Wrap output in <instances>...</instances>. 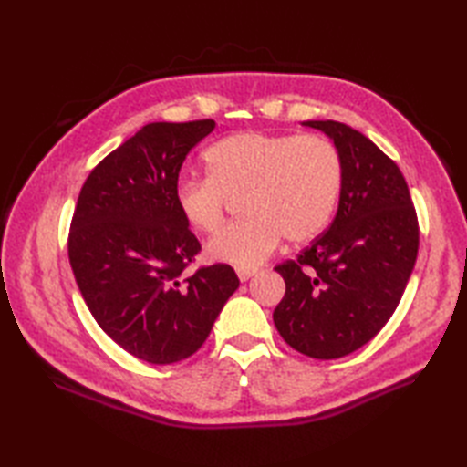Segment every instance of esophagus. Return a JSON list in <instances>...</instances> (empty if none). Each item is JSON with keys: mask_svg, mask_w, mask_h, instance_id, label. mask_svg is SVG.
I'll use <instances>...</instances> for the list:
<instances>
[{"mask_svg": "<svg viewBox=\"0 0 467 467\" xmlns=\"http://www.w3.org/2000/svg\"><path fill=\"white\" fill-rule=\"evenodd\" d=\"M256 273V269H251V266H239V269H236V275H239V279L244 283V281H249L251 276H254Z\"/></svg>", "mask_w": 467, "mask_h": 467, "instance_id": "obj_1", "label": "esophagus"}]
</instances>
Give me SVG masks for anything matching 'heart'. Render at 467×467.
Returning a JSON list of instances; mask_svg holds the SVG:
<instances>
[{
	"label": "heart",
	"mask_w": 467,
	"mask_h": 467,
	"mask_svg": "<svg viewBox=\"0 0 467 467\" xmlns=\"http://www.w3.org/2000/svg\"><path fill=\"white\" fill-rule=\"evenodd\" d=\"M206 174L181 178L174 204L196 233L223 224L226 196L241 194V221L224 226L206 244L208 259L253 266L285 236L315 239L331 223L343 186L337 148L321 136L236 132L204 152Z\"/></svg>",
	"instance_id": "heart-1"
}]
</instances>
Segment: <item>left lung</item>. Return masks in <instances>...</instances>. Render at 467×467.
I'll return each mask as SVG.
<instances>
[{
	"label": "left lung",
	"mask_w": 467,
	"mask_h": 467,
	"mask_svg": "<svg viewBox=\"0 0 467 467\" xmlns=\"http://www.w3.org/2000/svg\"><path fill=\"white\" fill-rule=\"evenodd\" d=\"M343 164L329 231L296 261L276 266L285 296L276 331L313 359H339L369 343L398 309L420 246V226L401 171L369 138L333 120H309Z\"/></svg>",
	"instance_id": "8db88e82"
}]
</instances>
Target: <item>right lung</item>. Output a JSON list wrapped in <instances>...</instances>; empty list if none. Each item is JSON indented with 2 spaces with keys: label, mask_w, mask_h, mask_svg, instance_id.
<instances>
[{
  "label": "right lung",
  "mask_w": 467,
  "mask_h": 467,
  "mask_svg": "<svg viewBox=\"0 0 467 467\" xmlns=\"http://www.w3.org/2000/svg\"><path fill=\"white\" fill-rule=\"evenodd\" d=\"M214 120L152 122L98 164L78 196L67 256L96 323L138 359L168 365L201 349L239 276L186 266L201 251L174 204L186 154Z\"/></svg>",
  "instance_id": "right-lung-1"
}]
</instances>
